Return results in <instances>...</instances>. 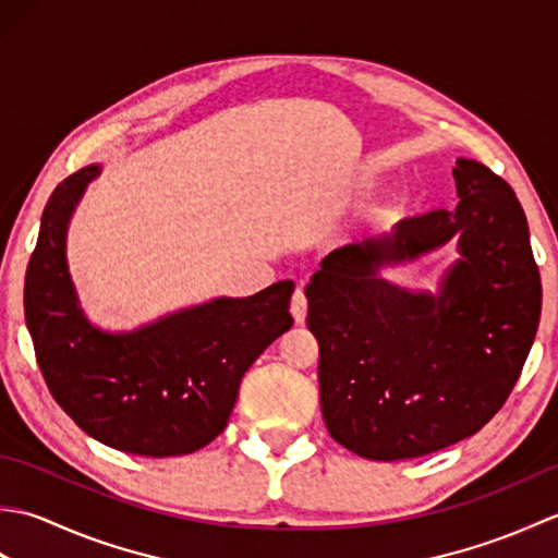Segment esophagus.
<instances>
[{"mask_svg":"<svg viewBox=\"0 0 558 558\" xmlns=\"http://www.w3.org/2000/svg\"><path fill=\"white\" fill-rule=\"evenodd\" d=\"M290 312H292V316H294V322H298V324L302 326V324H304V318H306V298H304V292H302V290H298V292L292 294Z\"/></svg>","mask_w":558,"mask_h":558,"instance_id":"1","label":"esophagus"}]
</instances>
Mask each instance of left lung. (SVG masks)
Instances as JSON below:
<instances>
[{
	"instance_id": "obj_1",
	"label": "left lung",
	"mask_w": 558,
	"mask_h": 558,
	"mask_svg": "<svg viewBox=\"0 0 558 558\" xmlns=\"http://www.w3.org/2000/svg\"><path fill=\"white\" fill-rule=\"evenodd\" d=\"M453 177L456 210L336 248L306 286L326 429L362 458H420L477 434L537 336L542 280L523 206L477 160L458 158ZM453 233L461 258L436 299L380 278Z\"/></svg>"
}]
</instances>
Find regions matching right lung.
<instances>
[{
	"mask_svg": "<svg viewBox=\"0 0 558 558\" xmlns=\"http://www.w3.org/2000/svg\"><path fill=\"white\" fill-rule=\"evenodd\" d=\"M100 174L88 165L47 201L31 254L23 310L45 384L71 420L100 444L146 458L208 446L230 420L242 376L292 328V280L252 298H218L108 333L78 306L66 266V228Z\"/></svg>",
	"mask_w": 558,
	"mask_h": 558,
	"instance_id": "obj_1",
	"label": "right lung"
}]
</instances>
